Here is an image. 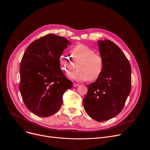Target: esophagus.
I'll return each mask as SVG.
<instances>
[{"label":"esophagus","instance_id":"obj_1","mask_svg":"<svg viewBox=\"0 0 150 150\" xmlns=\"http://www.w3.org/2000/svg\"><path fill=\"white\" fill-rule=\"evenodd\" d=\"M78 83H75V82H74L73 83V87H78Z\"/></svg>","mask_w":150,"mask_h":150}]
</instances>
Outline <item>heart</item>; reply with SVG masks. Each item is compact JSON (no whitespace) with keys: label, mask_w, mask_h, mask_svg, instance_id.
<instances>
[{"label":"heart","mask_w":150,"mask_h":150,"mask_svg":"<svg viewBox=\"0 0 150 150\" xmlns=\"http://www.w3.org/2000/svg\"><path fill=\"white\" fill-rule=\"evenodd\" d=\"M94 49L83 44H77L71 50V55L63 52L59 57L61 69L68 74L76 68L78 69L69 76L79 81H95L101 75L104 68L103 57L95 52Z\"/></svg>","instance_id":"obj_1"}]
</instances>
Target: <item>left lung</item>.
<instances>
[{
    "mask_svg": "<svg viewBox=\"0 0 150 150\" xmlns=\"http://www.w3.org/2000/svg\"><path fill=\"white\" fill-rule=\"evenodd\" d=\"M104 68L100 78L87 85L83 99L87 114L98 122L109 120L123 109L131 90V68L121 49L109 40L99 41Z\"/></svg>",
    "mask_w": 150,
    "mask_h": 150,
    "instance_id": "obj_1",
    "label": "left lung"
}]
</instances>
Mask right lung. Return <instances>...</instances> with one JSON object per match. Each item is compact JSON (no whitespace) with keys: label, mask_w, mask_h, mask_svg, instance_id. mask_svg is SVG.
<instances>
[{"label":"right lung","mask_w":150,"mask_h":150,"mask_svg":"<svg viewBox=\"0 0 150 150\" xmlns=\"http://www.w3.org/2000/svg\"><path fill=\"white\" fill-rule=\"evenodd\" d=\"M70 42L49 34L34 41L21 60L19 88L25 106L40 117L56 113L72 82L60 69L59 57Z\"/></svg>","instance_id":"obj_1"}]
</instances>
